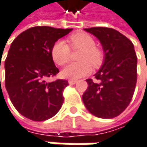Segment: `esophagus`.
Instances as JSON below:
<instances>
[{
	"mask_svg": "<svg viewBox=\"0 0 147 147\" xmlns=\"http://www.w3.org/2000/svg\"><path fill=\"white\" fill-rule=\"evenodd\" d=\"M77 83V80H74V79H69L68 80V84H70V85H74V84H75Z\"/></svg>",
	"mask_w": 147,
	"mask_h": 147,
	"instance_id": "1",
	"label": "esophagus"
}]
</instances>
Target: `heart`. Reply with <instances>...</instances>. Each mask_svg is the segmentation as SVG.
Returning a JSON list of instances; mask_svg holds the SVG:
<instances>
[{
	"label": "heart",
	"mask_w": 147,
	"mask_h": 147,
	"mask_svg": "<svg viewBox=\"0 0 147 147\" xmlns=\"http://www.w3.org/2000/svg\"><path fill=\"white\" fill-rule=\"evenodd\" d=\"M68 42L73 49H79L78 60L79 63L68 64L62 71V76L65 79H78L89 74L93 68H98L103 63L104 54L99 47L95 46V42L90 35L84 32H79L68 37ZM52 57L58 65H64L69 61L70 48L63 40L54 43L52 48Z\"/></svg>",
	"instance_id": "1"
}]
</instances>
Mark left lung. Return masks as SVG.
I'll use <instances>...</instances> for the list:
<instances>
[{
	"label": "left lung",
	"instance_id": "8db88e82",
	"mask_svg": "<svg viewBox=\"0 0 147 147\" xmlns=\"http://www.w3.org/2000/svg\"><path fill=\"white\" fill-rule=\"evenodd\" d=\"M100 42L104 62L94 74L97 82L87 79L88 89L83 102L96 117L111 119L118 116L129 105L136 84L137 58L134 45L120 32L109 27L84 29Z\"/></svg>",
	"mask_w": 147,
	"mask_h": 147
}]
</instances>
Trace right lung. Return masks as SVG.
I'll use <instances>...</instances> for the list:
<instances>
[{"instance_id": "right-lung-1", "label": "right lung", "mask_w": 147, "mask_h": 147, "mask_svg": "<svg viewBox=\"0 0 147 147\" xmlns=\"http://www.w3.org/2000/svg\"><path fill=\"white\" fill-rule=\"evenodd\" d=\"M72 30L34 26L11 44L5 61V89L16 110L32 121L48 120L62 107L68 81L46 79L59 72L52 57L53 46Z\"/></svg>"}]
</instances>
